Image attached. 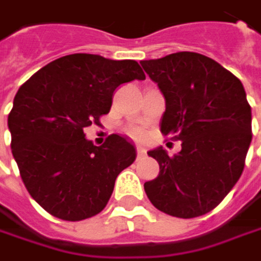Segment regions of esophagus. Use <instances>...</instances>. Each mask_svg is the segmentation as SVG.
<instances>
[{"label":"esophagus","mask_w":261,"mask_h":261,"mask_svg":"<svg viewBox=\"0 0 261 261\" xmlns=\"http://www.w3.org/2000/svg\"><path fill=\"white\" fill-rule=\"evenodd\" d=\"M136 152H137V155H139V157H142V155H145V152H146V151H145V148H143V146L137 145V146H136Z\"/></svg>","instance_id":"34e87169"}]
</instances>
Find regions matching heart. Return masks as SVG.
I'll return each instance as SVG.
<instances>
[{
  "mask_svg": "<svg viewBox=\"0 0 261 261\" xmlns=\"http://www.w3.org/2000/svg\"><path fill=\"white\" fill-rule=\"evenodd\" d=\"M131 134H133L134 137H137V139H140V137L143 136V131L140 130V128H134V130L131 131Z\"/></svg>",
  "mask_w": 261,
  "mask_h": 261,
  "instance_id": "obj_1",
  "label": "heart"
}]
</instances>
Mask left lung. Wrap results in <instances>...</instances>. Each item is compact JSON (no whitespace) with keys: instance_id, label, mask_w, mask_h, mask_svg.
Returning a JSON list of instances; mask_svg holds the SVG:
<instances>
[{"instance_id":"8db88e82","label":"left lung","mask_w":261,"mask_h":261,"mask_svg":"<svg viewBox=\"0 0 261 261\" xmlns=\"http://www.w3.org/2000/svg\"><path fill=\"white\" fill-rule=\"evenodd\" d=\"M140 65L166 99L162 134L181 140V151L172 157L163 148L148 152L160 172L143 184L146 196L166 215L202 216L221 204L245 168L252 139L245 89L230 71L198 53Z\"/></svg>"}]
</instances>
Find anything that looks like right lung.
<instances>
[{
  "label": "right lung",
  "instance_id": "add662e5",
  "mask_svg": "<svg viewBox=\"0 0 261 261\" xmlns=\"http://www.w3.org/2000/svg\"><path fill=\"white\" fill-rule=\"evenodd\" d=\"M133 80H145L134 60L71 54L19 87L7 121L12 152L28 193L49 215L74 222L98 215L134 162V146L118 134L101 146L84 137L110 112L115 90Z\"/></svg>",
  "mask_w": 261,
  "mask_h": 261
}]
</instances>
